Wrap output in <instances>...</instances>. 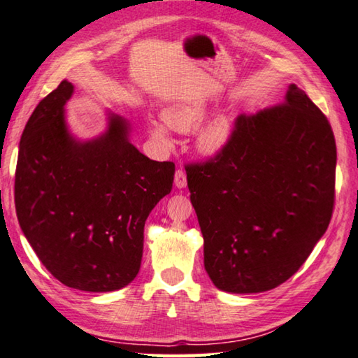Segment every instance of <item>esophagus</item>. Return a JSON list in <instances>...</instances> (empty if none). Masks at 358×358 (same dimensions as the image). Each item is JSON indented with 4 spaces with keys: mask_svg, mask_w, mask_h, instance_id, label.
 I'll use <instances>...</instances> for the list:
<instances>
[{
    "mask_svg": "<svg viewBox=\"0 0 358 358\" xmlns=\"http://www.w3.org/2000/svg\"><path fill=\"white\" fill-rule=\"evenodd\" d=\"M175 186H177L178 189L186 188V173H185V170L178 169L177 172H175Z\"/></svg>",
    "mask_w": 358,
    "mask_h": 358,
    "instance_id": "esophagus-1",
    "label": "esophagus"
}]
</instances>
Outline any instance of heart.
Segmentation results:
<instances>
[{
  "label": "heart",
  "instance_id": "obj_1",
  "mask_svg": "<svg viewBox=\"0 0 358 358\" xmlns=\"http://www.w3.org/2000/svg\"><path fill=\"white\" fill-rule=\"evenodd\" d=\"M206 117L207 110L199 101H177V103H170L164 108V121L150 119L146 126H148V134L152 140L169 146L172 141L170 129L178 130V132H191L199 127ZM231 134L232 127L228 117L223 115L215 116L197 134V148L203 155H217L228 145Z\"/></svg>",
  "mask_w": 358,
  "mask_h": 358
}]
</instances>
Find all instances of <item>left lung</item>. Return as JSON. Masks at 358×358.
I'll return each mask as SVG.
<instances>
[{
	"label": "left lung",
	"mask_w": 358,
	"mask_h": 358,
	"mask_svg": "<svg viewBox=\"0 0 358 358\" xmlns=\"http://www.w3.org/2000/svg\"><path fill=\"white\" fill-rule=\"evenodd\" d=\"M334 173L330 122L294 84L280 105L237 117L217 156L186 167L213 285L261 293L290 279L330 224Z\"/></svg>",
	"instance_id": "8db88e82"
}]
</instances>
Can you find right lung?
<instances>
[{"label": "right lung", "instance_id": "obj_1", "mask_svg": "<svg viewBox=\"0 0 358 358\" xmlns=\"http://www.w3.org/2000/svg\"><path fill=\"white\" fill-rule=\"evenodd\" d=\"M66 79L28 119L15 169V212L41 263L64 285L105 293L137 277L145 221L172 189L175 164L157 162L130 143L126 119L78 140L66 126L73 95Z\"/></svg>", "mask_w": 358, "mask_h": 358}]
</instances>
